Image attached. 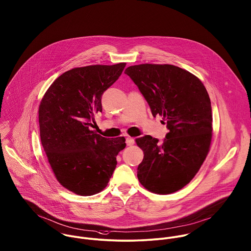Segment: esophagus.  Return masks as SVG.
<instances>
[{"mask_svg":"<svg viewBox=\"0 0 251 251\" xmlns=\"http://www.w3.org/2000/svg\"><path fill=\"white\" fill-rule=\"evenodd\" d=\"M126 144H127V146H133L135 144V140L133 138L128 137V138H126Z\"/></svg>","mask_w":251,"mask_h":251,"instance_id":"obj_1","label":"esophagus"}]
</instances>
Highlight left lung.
<instances>
[{
	"mask_svg": "<svg viewBox=\"0 0 251 251\" xmlns=\"http://www.w3.org/2000/svg\"><path fill=\"white\" fill-rule=\"evenodd\" d=\"M148 100L152 115L163 116L170 132L162 145L145 136L136 139L144 151L138 178L149 191L171 194L188 184L210 149L212 113L209 96L200 79L169 64H141L126 69Z\"/></svg>",
	"mask_w": 251,
	"mask_h": 251,
	"instance_id": "1",
	"label": "left lung"
}]
</instances>
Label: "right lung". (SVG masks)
I'll list each match as a JSON object with an SVG mask.
<instances>
[{"label": "right lung", "instance_id": "1", "mask_svg": "<svg viewBox=\"0 0 251 251\" xmlns=\"http://www.w3.org/2000/svg\"><path fill=\"white\" fill-rule=\"evenodd\" d=\"M126 63L75 68L57 77L39 106L41 142L51 170L69 191L91 196L103 190L115 170L125 138L106 139L90 130L101 112V95Z\"/></svg>", "mask_w": 251, "mask_h": 251}]
</instances>
